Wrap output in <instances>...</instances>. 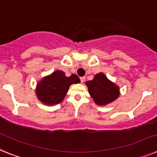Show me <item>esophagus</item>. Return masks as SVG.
Returning a JSON list of instances; mask_svg holds the SVG:
<instances>
[{
    "label": "esophagus",
    "instance_id": "1",
    "mask_svg": "<svg viewBox=\"0 0 157 157\" xmlns=\"http://www.w3.org/2000/svg\"><path fill=\"white\" fill-rule=\"evenodd\" d=\"M85 81V76H81V82L83 83Z\"/></svg>",
    "mask_w": 157,
    "mask_h": 157
}]
</instances>
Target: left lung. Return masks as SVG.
I'll return each instance as SVG.
<instances>
[{
	"instance_id": "1",
	"label": "left lung",
	"mask_w": 157,
	"mask_h": 157,
	"mask_svg": "<svg viewBox=\"0 0 157 157\" xmlns=\"http://www.w3.org/2000/svg\"><path fill=\"white\" fill-rule=\"evenodd\" d=\"M89 93L98 105L111 103L119 97V88L108 80L103 73H98L86 82Z\"/></svg>"
}]
</instances>
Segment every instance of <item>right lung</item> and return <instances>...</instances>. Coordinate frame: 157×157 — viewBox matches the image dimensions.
Wrapping results in <instances>:
<instances>
[{"instance_id": "right-lung-1", "label": "right lung", "mask_w": 157, "mask_h": 157, "mask_svg": "<svg viewBox=\"0 0 157 157\" xmlns=\"http://www.w3.org/2000/svg\"><path fill=\"white\" fill-rule=\"evenodd\" d=\"M80 82V78L76 74L66 76L62 71H56L38 83L36 96L42 103L45 105H56L64 100L72 84Z\"/></svg>"}]
</instances>
